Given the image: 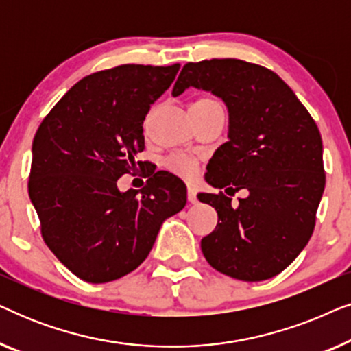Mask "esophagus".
<instances>
[{
  "mask_svg": "<svg viewBox=\"0 0 351 351\" xmlns=\"http://www.w3.org/2000/svg\"><path fill=\"white\" fill-rule=\"evenodd\" d=\"M186 199H189L191 204L198 203V198H196V190L193 189V186H189V189H186Z\"/></svg>",
  "mask_w": 351,
  "mask_h": 351,
  "instance_id": "34e87169",
  "label": "esophagus"
}]
</instances>
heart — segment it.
Segmentation results:
<instances>
[{
	"instance_id": "1",
	"label": "heart",
	"mask_w": 351,
	"mask_h": 351,
	"mask_svg": "<svg viewBox=\"0 0 351 351\" xmlns=\"http://www.w3.org/2000/svg\"><path fill=\"white\" fill-rule=\"evenodd\" d=\"M193 105H199V107H222L214 99H199ZM165 165L171 172H174L179 177H184V179H193L196 176V171H198V165H196L193 158L189 155H180V153L166 158Z\"/></svg>"
}]
</instances>
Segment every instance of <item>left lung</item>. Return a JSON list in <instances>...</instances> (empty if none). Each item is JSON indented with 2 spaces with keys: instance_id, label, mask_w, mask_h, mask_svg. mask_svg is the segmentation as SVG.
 <instances>
[{
  "instance_id": "8db88e82",
  "label": "left lung",
  "mask_w": 351,
  "mask_h": 351,
  "mask_svg": "<svg viewBox=\"0 0 351 351\" xmlns=\"http://www.w3.org/2000/svg\"><path fill=\"white\" fill-rule=\"evenodd\" d=\"M193 86L228 108V142L210 158L204 179L215 189H246L237 208L222 191L199 193L217 210V227L201 239L206 261L241 281L276 276L306 246L326 185L321 134L275 71L238 59L189 62L172 95Z\"/></svg>"
}]
</instances>
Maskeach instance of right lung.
Segmentation results:
<instances>
[{
    "mask_svg": "<svg viewBox=\"0 0 351 351\" xmlns=\"http://www.w3.org/2000/svg\"><path fill=\"white\" fill-rule=\"evenodd\" d=\"M179 69L126 64L84 76L38 128L28 195L47 247L83 281L136 270L161 223L184 209L186 186L166 171L148 176L141 191L117 185L142 169L143 119Z\"/></svg>",
    "mask_w": 351,
    "mask_h": 351,
    "instance_id": "obj_1",
    "label": "right lung"
}]
</instances>
